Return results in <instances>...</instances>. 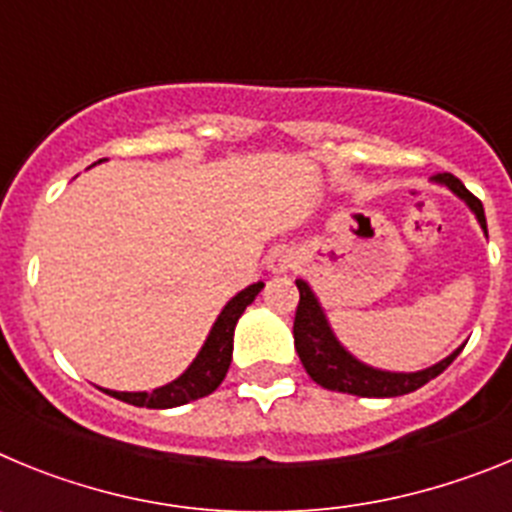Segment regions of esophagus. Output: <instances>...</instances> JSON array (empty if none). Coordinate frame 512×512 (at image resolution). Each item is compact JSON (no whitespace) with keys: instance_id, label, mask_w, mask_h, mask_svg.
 Returning a JSON list of instances; mask_svg holds the SVG:
<instances>
[{"instance_id":"esophagus-1","label":"esophagus","mask_w":512,"mask_h":512,"mask_svg":"<svg viewBox=\"0 0 512 512\" xmlns=\"http://www.w3.org/2000/svg\"><path fill=\"white\" fill-rule=\"evenodd\" d=\"M295 266H297V253L287 246L274 248V251L266 256V269H269L271 274H287V271H292Z\"/></svg>"}]
</instances>
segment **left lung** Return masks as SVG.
Instances as JSON below:
<instances>
[{
  "label": "left lung",
  "mask_w": 512,
  "mask_h": 512,
  "mask_svg": "<svg viewBox=\"0 0 512 512\" xmlns=\"http://www.w3.org/2000/svg\"><path fill=\"white\" fill-rule=\"evenodd\" d=\"M433 182L449 187L459 200L467 202L469 210L477 215V223L482 225L487 235L485 207L454 174H436ZM295 284L300 289V305H297L295 330H292L295 333V348L312 382H318L325 390L346 392V395L356 397L408 395V392L420 390L425 382L436 379L459 356L461 348H456L454 354L446 356L438 364L428 366L423 372H382V369H374V366L364 364V361L348 354L346 348L341 346L336 333L330 330L328 318H325L323 307H320L310 284L305 279H297Z\"/></svg>",
  "instance_id": "1"
}]
</instances>
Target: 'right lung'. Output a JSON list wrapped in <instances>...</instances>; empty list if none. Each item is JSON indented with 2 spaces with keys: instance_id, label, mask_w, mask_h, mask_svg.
Instances as JSON below:
<instances>
[{
  "instance_id": "obj_1",
  "label": "right lung",
  "mask_w": 512,
  "mask_h": 512,
  "mask_svg": "<svg viewBox=\"0 0 512 512\" xmlns=\"http://www.w3.org/2000/svg\"><path fill=\"white\" fill-rule=\"evenodd\" d=\"M261 289H264V282L251 284V287L238 292V295L223 307V312L217 315L215 325H212L205 346L200 348L197 359L189 364V369L182 377H176L174 382L164 384V387H158V390L153 392H104L117 397V400L128 402V405H135V408L153 410L179 408V405H187V402L200 400V397H207L210 392H215L217 387H220V382L225 379V374H228L230 359H233L235 323H238V318L243 315V310L256 300V295H259Z\"/></svg>"
}]
</instances>
